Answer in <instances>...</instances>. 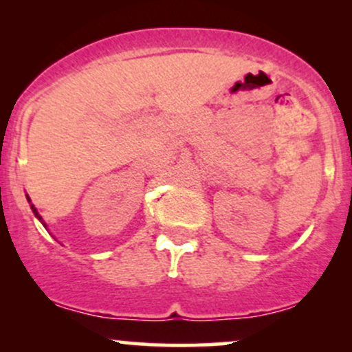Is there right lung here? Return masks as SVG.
Listing matches in <instances>:
<instances>
[{
	"instance_id": "obj_1",
	"label": "right lung",
	"mask_w": 352,
	"mask_h": 352,
	"mask_svg": "<svg viewBox=\"0 0 352 352\" xmlns=\"http://www.w3.org/2000/svg\"><path fill=\"white\" fill-rule=\"evenodd\" d=\"M28 200H30V197H28ZM31 201V200H30ZM31 210H33V213H34V215H36V218H38V220L39 221H41V223L44 225V227H46V223H44V221H43V218H41V215H39V213H38V210H36L34 208V205H31Z\"/></svg>"
}]
</instances>
